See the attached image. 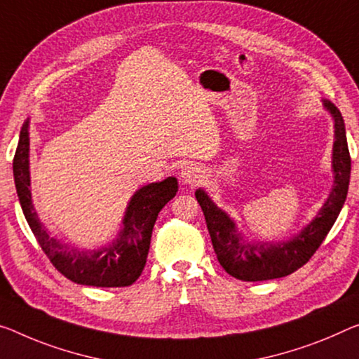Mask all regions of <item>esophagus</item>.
<instances>
[{
	"label": "esophagus",
	"mask_w": 359,
	"mask_h": 359,
	"mask_svg": "<svg viewBox=\"0 0 359 359\" xmlns=\"http://www.w3.org/2000/svg\"><path fill=\"white\" fill-rule=\"evenodd\" d=\"M181 180H183L184 184H198L203 180V170L196 167V165H187L181 170Z\"/></svg>",
	"instance_id": "1"
}]
</instances>
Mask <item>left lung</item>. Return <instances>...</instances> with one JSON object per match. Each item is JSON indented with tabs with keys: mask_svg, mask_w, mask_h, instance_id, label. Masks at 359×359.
Returning a JSON list of instances; mask_svg holds the SVG:
<instances>
[{
	"mask_svg": "<svg viewBox=\"0 0 359 359\" xmlns=\"http://www.w3.org/2000/svg\"><path fill=\"white\" fill-rule=\"evenodd\" d=\"M323 102L324 107L332 115L335 128V141L332 147L334 184L321 210L316 213L310 224H306L292 239L276 242V244L274 242L244 241L237 233L236 223L229 218V215L215 205L205 191H196L198 205L205 215L213 250L224 271L233 278L255 283V280L278 279L292 274L310 260L337 219L345 203L346 192H348L351 158L340 110L332 102Z\"/></svg>",
	"mask_w": 359,
	"mask_h": 359,
	"instance_id": "left-lung-1",
	"label": "left lung"
}]
</instances>
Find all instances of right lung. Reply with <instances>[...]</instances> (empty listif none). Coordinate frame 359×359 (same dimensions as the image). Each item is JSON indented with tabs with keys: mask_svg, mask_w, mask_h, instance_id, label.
I'll return each mask as SVG.
<instances>
[{
	"mask_svg": "<svg viewBox=\"0 0 359 359\" xmlns=\"http://www.w3.org/2000/svg\"><path fill=\"white\" fill-rule=\"evenodd\" d=\"M29 122L30 120L27 118L22 125L13 172L22 212L38 244L57 271L76 284L95 287L131 285L146 266L154 224L165 203L172 201L178 192V180L168 176L167 180L137 189L126 207L118 239L112 244L99 250L70 249L56 237L49 236L33 208L29 170Z\"/></svg>",
	"mask_w": 359,
	"mask_h": 359,
	"instance_id": "right-lung-1",
	"label": "right lung"
}]
</instances>
